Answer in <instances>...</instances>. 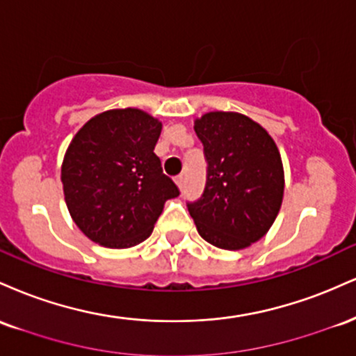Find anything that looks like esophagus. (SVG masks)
I'll use <instances>...</instances> for the list:
<instances>
[{
  "mask_svg": "<svg viewBox=\"0 0 356 356\" xmlns=\"http://www.w3.org/2000/svg\"><path fill=\"white\" fill-rule=\"evenodd\" d=\"M175 184H177L179 189H182V187H184V175H179V177H175Z\"/></svg>",
  "mask_w": 356,
  "mask_h": 356,
  "instance_id": "obj_1",
  "label": "esophagus"
}]
</instances>
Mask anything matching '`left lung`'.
<instances>
[{"label": "left lung", "instance_id": "8db88e82", "mask_svg": "<svg viewBox=\"0 0 356 356\" xmlns=\"http://www.w3.org/2000/svg\"><path fill=\"white\" fill-rule=\"evenodd\" d=\"M194 130L207 161L202 197L187 206L197 232L216 248H249L266 236L283 204L284 170L276 142L238 112L204 113Z\"/></svg>", "mask_w": 356, "mask_h": 356}]
</instances>
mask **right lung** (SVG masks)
Wrapping results in <instances>:
<instances>
[{
    "mask_svg": "<svg viewBox=\"0 0 356 356\" xmlns=\"http://www.w3.org/2000/svg\"><path fill=\"white\" fill-rule=\"evenodd\" d=\"M162 122L140 108L92 117L72 138L63 164L65 202L79 229L100 246L132 248L152 234L177 186L154 154Z\"/></svg>",
    "mask_w": 356,
    "mask_h": 356,
    "instance_id": "right-lung-1",
    "label": "right lung"
}]
</instances>
